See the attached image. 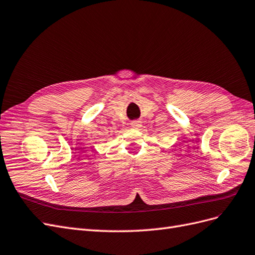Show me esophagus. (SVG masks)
<instances>
[{
    "label": "esophagus",
    "mask_w": 255,
    "mask_h": 255,
    "mask_svg": "<svg viewBox=\"0 0 255 255\" xmlns=\"http://www.w3.org/2000/svg\"><path fill=\"white\" fill-rule=\"evenodd\" d=\"M131 126H132V127L135 128V129L141 128V127H142V122H141V121H133V122H131Z\"/></svg>",
    "instance_id": "obj_1"
}]
</instances>
